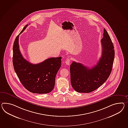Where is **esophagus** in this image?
<instances>
[{
    "label": "esophagus",
    "mask_w": 128,
    "mask_h": 128,
    "mask_svg": "<svg viewBox=\"0 0 128 128\" xmlns=\"http://www.w3.org/2000/svg\"><path fill=\"white\" fill-rule=\"evenodd\" d=\"M66 64L67 65H70V58H68L65 61Z\"/></svg>",
    "instance_id": "obj_1"
}]
</instances>
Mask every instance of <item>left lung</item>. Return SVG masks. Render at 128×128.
Wrapping results in <instances>:
<instances>
[{
    "instance_id": "obj_1",
    "label": "left lung",
    "mask_w": 128,
    "mask_h": 128,
    "mask_svg": "<svg viewBox=\"0 0 128 128\" xmlns=\"http://www.w3.org/2000/svg\"><path fill=\"white\" fill-rule=\"evenodd\" d=\"M101 40L102 56L92 68L73 62L70 65L72 87L78 92L89 93L96 90L107 80L112 70L115 51L112 41L105 28Z\"/></svg>"
}]
</instances>
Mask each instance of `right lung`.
<instances>
[{
    "label": "right lung",
    "mask_w": 128,
    "mask_h": 128,
    "mask_svg": "<svg viewBox=\"0 0 128 128\" xmlns=\"http://www.w3.org/2000/svg\"><path fill=\"white\" fill-rule=\"evenodd\" d=\"M28 25H25L14 42V68L20 81L27 90L34 94H48L54 86L56 74L61 66L62 57L50 58L37 64H32L26 60L19 50L18 39L19 34Z\"/></svg>",
    "instance_id": "1"
}]
</instances>
